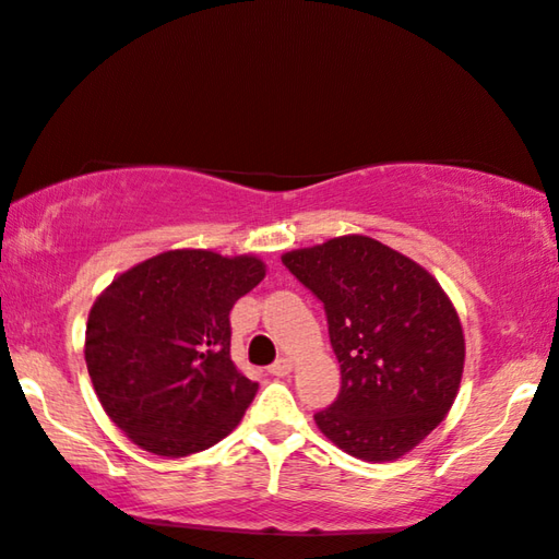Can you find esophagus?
Returning <instances> with one entry per match:
<instances>
[{
  "label": "esophagus",
  "mask_w": 559,
  "mask_h": 559,
  "mask_svg": "<svg viewBox=\"0 0 559 559\" xmlns=\"http://www.w3.org/2000/svg\"><path fill=\"white\" fill-rule=\"evenodd\" d=\"M267 373L277 376V378L289 376L292 373V361H289V358H277V361L267 368Z\"/></svg>",
  "instance_id": "1"
}]
</instances>
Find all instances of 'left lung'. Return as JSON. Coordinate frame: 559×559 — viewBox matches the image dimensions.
I'll return each mask as SVG.
<instances>
[{"label": "left lung", "instance_id": "left-lung-1", "mask_svg": "<svg viewBox=\"0 0 559 559\" xmlns=\"http://www.w3.org/2000/svg\"><path fill=\"white\" fill-rule=\"evenodd\" d=\"M325 306L340 361L322 436L364 462H392L430 436L454 404L464 332L450 296L412 258L361 234L282 255Z\"/></svg>", "mask_w": 559, "mask_h": 559}]
</instances>
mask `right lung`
<instances>
[{
    "instance_id": "add662e5",
    "label": "right lung",
    "mask_w": 559,
    "mask_h": 559,
    "mask_svg": "<svg viewBox=\"0 0 559 559\" xmlns=\"http://www.w3.org/2000/svg\"><path fill=\"white\" fill-rule=\"evenodd\" d=\"M263 260L167 251L109 284L85 328V364L107 416L159 456L213 448L239 426L258 382L231 361L229 311Z\"/></svg>"
}]
</instances>
